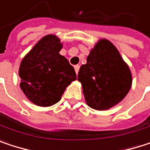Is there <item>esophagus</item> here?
<instances>
[{
	"label": "esophagus",
	"mask_w": 150,
	"mask_h": 150,
	"mask_svg": "<svg viewBox=\"0 0 150 150\" xmlns=\"http://www.w3.org/2000/svg\"><path fill=\"white\" fill-rule=\"evenodd\" d=\"M79 69H80V66H79V65H75V73H76V74H78V72H79Z\"/></svg>",
	"instance_id": "esophagus-1"
}]
</instances>
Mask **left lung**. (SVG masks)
<instances>
[{"label": "left lung", "instance_id": "8db88e82", "mask_svg": "<svg viewBox=\"0 0 150 150\" xmlns=\"http://www.w3.org/2000/svg\"><path fill=\"white\" fill-rule=\"evenodd\" d=\"M78 81L87 104L96 110H106L127 96L132 75L117 48L102 39L91 49L87 63L81 66Z\"/></svg>", "mask_w": 150, "mask_h": 150}]
</instances>
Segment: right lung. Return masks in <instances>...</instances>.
<instances>
[{
	"label": "right lung",
	"instance_id": "obj_1",
	"mask_svg": "<svg viewBox=\"0 0 150 150\" xmlns=\"http://www.w3.org/2000/svg\"><path fill=\"white\" fill-rule=\"evenodd\" d=\"M61 40L54 35L42 38L22 59L20 87L34 104L49 107L57 103L66 88L76 80L74 68L59 54Z\"/></svg>",
	"mask_w": 150,
	"mask_h": 150
}]
</instances>
